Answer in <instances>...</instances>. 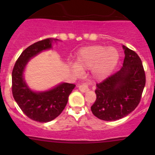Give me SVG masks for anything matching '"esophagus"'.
<instances>
[{"label": "esophagus", "instance_id": "esophagus-1", "mask_svg": "<svg viewBox=\"0 0 155 155\" xmlns=\"http://www.w3.org/2000/svg\"><path fill=\"white\" fill-rule=\"evenodd\" d=\"M79 90H80L81 92H86L89 90V84L87 82H85V83H82L81 84L78 86Z\"/></svg>", "mask_w": 155, "mask_h": 155}]
</instances>
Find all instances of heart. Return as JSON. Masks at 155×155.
<instances>
[{
  "label": "heart",
  "instance_id": "obj_1",
  "mask_svg": "<svg viewBox=\"0 0 155 155\" xmlns=\"http://www.w3.org/2000/svg\"><path fill=\"white\" fill-rule=\"evenodd\" d=\"M120 55L116 49L102 45L82 48L77 54L76 64L72 65L75 73L81 70L93 68L94 77L98 79L107 78L118 64Z\"/></svg>",
  "mask_w": 155,
  "mask_h": 155
}]
</instances>
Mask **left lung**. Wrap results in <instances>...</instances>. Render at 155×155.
Returning a JSON list of instances; mask_svg holds the SVG:
<instances>
[{"label": "left lung", "mask_w": 155, "mask_h": 155, "mask_svg": "<svg viewBox=\"0 0 155 155\" xmlns=\"http://www.w3.org/2000/svg\"><path fill=\"white\" fill-rule=\"evenodd\" d=\"M123 68L96 84V100L91 105L94 116L105 121L124 118L139 105L146 83L143 64L134 50L123 46Z\"/></svg>", "instance_id": "obj_1"}]
</instances>
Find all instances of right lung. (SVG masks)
Listing matches in <instances>:
<instances>
[{
  "label": "right lung",
  "mask_w": 155,
  "mask_h": 155,
  "mask_svg": "<svg viewBox=\"0 0 155 155\" xmlns=\"http://www.w3.org/2000/svg\"><path fill=\"white\" fill-rule=\"evenodd\" d=\"M57 39L48 38L35 42L27 47L19 56L12 71V94L24 114L39 123H46L57 118L68 103V97L75 84L62 83L53 89L35 92L27 86L23 72L31 57L42 50L52 48V42Z\"/></svg>",
  "instance_id": "right-lung-1"
}]
</instances>
